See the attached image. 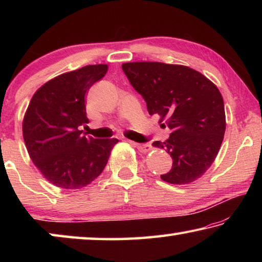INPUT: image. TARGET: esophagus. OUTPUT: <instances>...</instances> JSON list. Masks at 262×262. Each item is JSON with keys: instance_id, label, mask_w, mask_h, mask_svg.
Returning a JSON list of instances; mask_svg holds the SVG:
<instances>
[{"instance_id": "1", "label": "esophagus", "mask_w": 262, "mask_h": 262, "mask_svg": "<svg viewBox=\"0 0 262 262\" xmlns=\"http://www.w3.org/2000/svg\"><path fill=\"white\" fill-rule=\"evenodd\" d=\"M129 143L135 145V147L139 149L141 152H148L149 150H151V144H149V143H136V142H133V141H129Z\"/></svg>"}]
</instances>
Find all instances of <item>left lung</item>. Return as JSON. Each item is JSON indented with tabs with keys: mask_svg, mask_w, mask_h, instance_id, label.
Returning <instances> with one entry per match:
<instances>
[{
	"mask_svg": "<svg viewBox=\"0 0 262 262\" xmlns=\"http://www.w3.org/2000/svg\"><path fill=\"white\" fill-rule=\"evenodd\" d=\"M132 86L143 97L150 115L161 117L171 130L165 142H154L172 157L162 180L185 185L200 178L219 154L225 132L223 98L201 73L186 66L162 62L122 64Z\"/></svg>",
	"mask_w": 262,
	"mask_h": 262,
	"instance_id": "1",
	"label": "left lung"
}]
</instances>
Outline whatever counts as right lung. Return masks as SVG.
<instances>
[{
	"instance_id": "add662e5",
	"label": "right lung",
	"mask_w": 262,
	"mask_h": 262,
	"mask_svg": "<svg viewBox=\"0 0 262 262\" xmlns=\"http://www.w3.org/2000/svg\"><path fill=\"white\" fill-rule=\"evenodd\" d=\"M106 73V64H91L62 74L38 89L26 110V149L41 174L57 187H85L103 172L119 142L94 139L79 130L89 121L86 91Z\"/></svg>"
}]
</instances>
